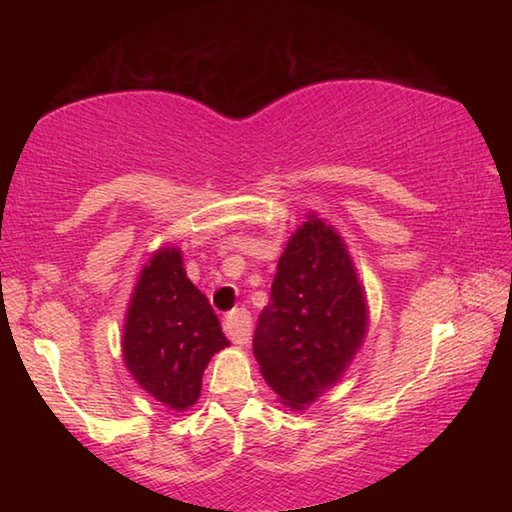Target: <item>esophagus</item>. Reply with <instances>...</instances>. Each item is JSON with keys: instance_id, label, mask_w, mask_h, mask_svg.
<instances>
[{"instance_id": "1", "label": "esophagus", "mask_w": 512, "mask_h": 512, "mask_svg": "<svg viewBox=\"0 0 512 512\" xmlns=\"http://www.w3.org/2000/svg\"><path fill=\"white\" fill-rule=\"evenodd\" d=\"M223 329L232 343L246 345L250 339V329H253V320H250V314L244 307L232 309L223 320Z\"/></svg>"}]
</instances>
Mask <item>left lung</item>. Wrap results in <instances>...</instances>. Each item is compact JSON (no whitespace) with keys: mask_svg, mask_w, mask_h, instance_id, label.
Segmentation results:
<instances>
[{"mask_svg":"<svg viewBox=\"0 0 512 512\" xmlns=\"http://www.w3.org/2000/svg\"><path fill=\"white\" fill-rule=\"evenodd\" d=\"M366 329V293L348 248L309 214L277 262L257 320L253 352L266 384L291 409H307L341 379Z\"/></svg>","mask_w":512,"mask_h":512,"instance_id":"left-lung-1","label":"left lung"}]
</instances>
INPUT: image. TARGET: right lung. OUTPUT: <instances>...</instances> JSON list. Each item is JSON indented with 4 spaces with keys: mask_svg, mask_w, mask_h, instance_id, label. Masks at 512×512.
Segmentation results:
<instances>
[{
    "mask_svg": "<svg viewBox=\"0 0 512 512\" xmlns=\"http://www.w3.org/2000/svg\"><path fill=\"white\" fill-rule=\"evenodd\" d=\"M121 345L126 368L151 397L173 411L196 404L203 370L230 343L178 248H160L142 268Z\"/></svg>",
    "mask_w": 512,
    "mask_h": 512,
    "instance_id": "add662e5",
    "label": "right lung"
}]
</instances>
